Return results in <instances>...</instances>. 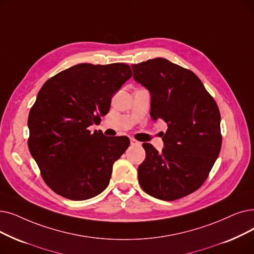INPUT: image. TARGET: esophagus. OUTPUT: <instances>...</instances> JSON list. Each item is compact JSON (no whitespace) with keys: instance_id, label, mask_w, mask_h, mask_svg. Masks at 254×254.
I'll list each match as a JSON object with an SVG mask.
<instances>
[{"instance_id":"esophagus-1","label":"esophagus","mask_w":254,"mask_h":254,"mask_svg":"<svg viewBox=\"0 0 254 254\" xmlns=\"http://www.w3.org/2000/svg\"><path fill=\"white\" fill-rule=\"evenodd\" d=\"M129 142H130V145H138V144H140V142H138L137 140H135L133 138L129 139Z\"/></svg>"}]
</instances>
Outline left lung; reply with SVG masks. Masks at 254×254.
Listing matches in <instances>:
<instances>
[{"mask_svg":"<svg viewBox=\"0 0 254 254\" xmlns=\"http://www.w3.org/2000/svg\"><path fill=\"white\" fill-rule=\"evenodd\" d=\"M131 69L150 94L151 119L168 127L161 152L143 143L146 157L138 168L139 184L158 199H179L199 188L219 156L218 106L194 72L167 59L133 64Z\"/></svg>","mask_w":254,"mask_h":254,"instance_id":"8db88e82","label":"left lung"}]
</instances>
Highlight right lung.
<instances>
[{"label": "right lung", "mask_w": 254, "mask_h": 254, "mask_svg": "<svg viewBox=\"0 0 254 254\" xmlns=\"http://www.w3.org/2000/svg\"><path fill=\"white\" fill-rule=\"evenodd\" d=\"M131 76L125 63L76 64L48 80L30 110L28 145L47 185L71 200H86L109 185L127 137L88 129L106 115L111 98Z\"/></svg>", "instance_id": "1"}]
</instances>
